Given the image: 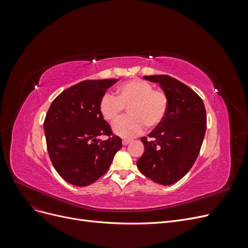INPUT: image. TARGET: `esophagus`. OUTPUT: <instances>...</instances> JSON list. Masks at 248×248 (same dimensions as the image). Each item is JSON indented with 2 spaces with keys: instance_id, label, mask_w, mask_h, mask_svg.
Masks as SVG:
<instances>
[{
  "instance_id": "esophagus-1",
  "label": "esophagus",
  "mask_w": 248,
  "mask_h": 248,
  "mask_svg": "<svg viewBox=\"0 0 248 248\" xmlns=\"http://www.w3.org/2000/svg\"><path fill=\"white\" fill-rule=\"evenodd\" d=\"M130 140H122V144H123V146H127L128 144H130Z\"/></svg>"
}]
</instances>
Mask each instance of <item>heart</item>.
<instances>
[{
    "label": "heart",
    "instance_id": "b5f03b06",
    "mask_svg": "<svg viewBox=\"0 0 248 248\" xmlns=\"http://www.w3.org/2000/svg\"><path fill=\"white\" fill-rule=\"evenodd\" d=\"M128 108V117L114 125V131L122 138H133L145 127L155 128L166 118L169 98L162 90L154 89L150 82L136 78L125 82L117 90V96L103 94L99 101L101 116L109 123H116Z\"/></svg>",
    "mask_w": 248,
    "mask_h": 248
}]
</instances>
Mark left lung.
<instances>
[{
    "mask_svg": "<svg viewBox=\"0 0 248 248\" xmlns=\"http://www.w3.org/2000/svg\"><path fill=\"white\" fill-rule=\"evenodd\" d=\"M159 82L169 98L160 125L140 140L145 152L137 166L142 175L161 185L178 182L197 160L207 128V115L201 97L180 80L166 74L145 77Z\"/></svg>",
    "mask_w": 248,
    "mask_h": 248,
    "instance_id": "obj_1",
    "label": "left lung"
}]
</instances>
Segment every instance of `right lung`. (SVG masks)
Here are the masks:
<instances>
[{
	"mask_svg": "<svg viewBox=\"0 0 248 248\" xmlns=\"http://www.w3.org/2000/svg\"><path fill=\"white\" fill-rule=\"evenodd\" d=\"M117 81H80L58 95L47 110L43 126L49 158L58 174L72 185L94 183L122 148V140L99 111L102 95ZM100 135L108 139L102 141Z\"/></svg>",
	"mask_w": 248,
	"mask_h": 248,
	"instance_id": "add662e5",
	"label": "right lung"
}]
</instances>
